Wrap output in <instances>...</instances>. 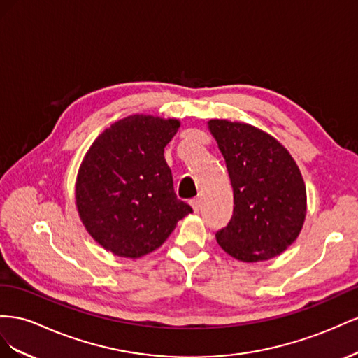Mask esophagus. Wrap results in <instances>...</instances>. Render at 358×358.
<instances>
[{
  "instance_id": "34e87169",
  "label": "esophagus",
  "mask_w": 358,
  "mask_h": 358,
  "mask_svg": "<svg viewBox=\"0 0 358 358\" xmlns=\"http://www.w3.org/2000/svg\"><path fill=\"white\" fill-rule=\"evenodd\" d=\"M190 206H192L193 211H195V213H198V211L201 210V201H199V198H195V199H192V201H190Z\"/></svg>"
}]
</instances>
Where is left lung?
<instances>
[{"instance_id": "obj_1", "label": "left lung", "mask_w": 358, "mask_h": 358, "mask_svg": "<svg viewBox=\"0 0 358 358\" xmlns=\"http://www.w3.org/2000/svg\"><path fill=\"white\" fill-rule=\"evenodd\" d=\"M234 190V211L217 231L219 246L243 262L278 257L297 240L306 217V186L278 139L246 122L210 120Z\"/></svg>"}]
</instances>
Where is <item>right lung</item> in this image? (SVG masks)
Masks as SVG:
<instances>
[{
  "label": "right lung",
  "mask_w": 358,
  "mask_h": 358,
  "mask_svg": "<svg viewBox=\"0 0 358 358\" xmlns=\"http://www.w3.org/2000/svg\"><path fill=\"white\" fill-rule=\"evenodd\" d=\"M180 121L136 114L108 127L90 147L76 178V207L101 248L141 258L160 248L193 210L177 198L163 156Z\"/></svg>",
  "instance_id": "add662e5"
}]
</instances>
